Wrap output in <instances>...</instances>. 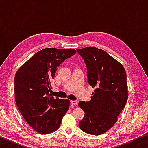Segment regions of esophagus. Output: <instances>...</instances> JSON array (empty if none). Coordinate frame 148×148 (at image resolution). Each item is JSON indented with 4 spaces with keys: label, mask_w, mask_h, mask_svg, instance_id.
Instances as JSON below:
<instances>
[{
    "label": "esophagus",
    "mask_w": 148,
    "mask_h": 148,
    "mask_svg": "<svg viewBox=\"0 0 148 148\" xmlns=\"http://www.w3.org/2000/svg\"><path fill=\"white\" fill-rule=\"evenodd\" d=\"M71 103L72 105H77V103H78V102L76 101H71Z\"/></svg>",
    "instance_id": "34e87169"
}]
</instances>
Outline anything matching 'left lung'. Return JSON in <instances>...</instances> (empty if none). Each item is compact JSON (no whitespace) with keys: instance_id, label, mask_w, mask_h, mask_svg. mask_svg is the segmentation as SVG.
<instances>
[{"instance_id":"8db88e82","label":"left lung","mask_w":148,"mask_h":148,"mask_svg":"<svg viewBox=\"0 0 148 148\" xmlns=\"http://www.w3.org/2000/svg\"><path fill=\"white\" fill-rule=\"evenodd\" d=\"M87 66V82L92 88L91 100L80 101L85 116L79 122L82 131L100 135L112 128L128 99L124 67L104 50L95 47L76 49Z\"/></svg>"}]
</instances>
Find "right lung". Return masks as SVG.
Here are the masks:
<instances>
[{"label": "right lung", "mask_w": 148, "mask_h": 148, "mask_svg": "<svg viewBox=\"0 0 148 148\" xmlns=\"http://www.w3.org/2000/svg\"><path fill=\"white\" fill-rule=\"evenodd\" d=\"M76 53L74 49L45 48L35 53L16 72L14 90L17 106L25 120L38 133L56 131L68 111L69 100L54 99L49 94L51 80L57 67Z\"/></svg>", "instance_id": "1"}]
</instances>
